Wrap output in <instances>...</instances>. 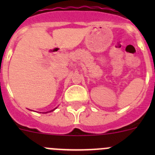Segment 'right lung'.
I'll return each instance as SVG.
<instances>
[{"label": "right lung", "mask_w": 155, "mask_h": 155, "mask_svg": "<svg viewBox=\"0 0 155 155\" xmlns=\"http://www.w3.org/2000/svg\"><path fill=\"white\" fill-rule=\"evenodd\" d=\"M55 109H57V107L55 108ZM52 109V110H51V111H48V112H44V113H48V112H53V111L54 110V109Z\"/></svg>", "instance_id": "obj_1"}]
</instances>
